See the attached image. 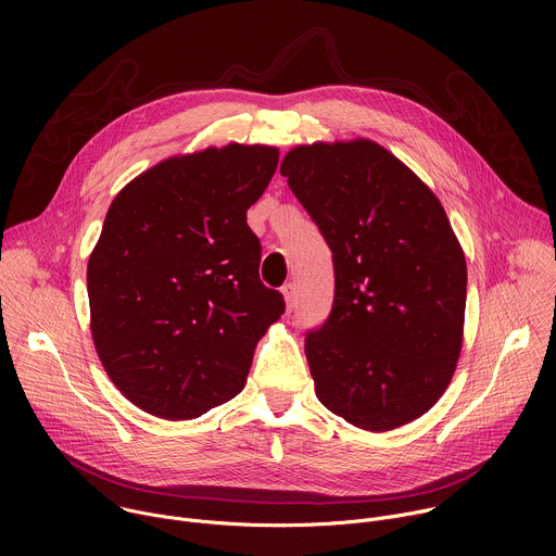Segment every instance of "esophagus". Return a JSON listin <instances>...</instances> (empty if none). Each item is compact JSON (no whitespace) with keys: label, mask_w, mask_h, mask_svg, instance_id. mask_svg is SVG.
<instances>
[{"label":"esophagus","mask_w":556,"mask_h":556,"mask_svg":"<svg viewBox=\"0 0 556 556\" xmlns=\"http://www.w3.org/2000/svg\"><path fill=\"white\" fill-rule=\"evenodd\" d=\"M281 292H283V299H286V309H288V312H292V309L296 307V294H294V283H286V286L281 288Z\"/></svg>","instance_id":"1"}]
</instances>
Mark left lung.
<instances>
[{
    "instance_id": "1",
    "label": "left lung",
    "mask_w": 556,
    "mask_h": 556,
    "mask_svg": "<svg viewBox=\"0 0 556 556\" xmlns=\"http://www.w3.org/2000/svg\"><path fill=\"white\" fill-rule=\"evenodd\" d=\"M281 176L334 262L332 312L305 334L316 399L376 433L420 418L464 337L466 260L440 200L367 138L299 144Z\"/></svg>"
}]
</instances>
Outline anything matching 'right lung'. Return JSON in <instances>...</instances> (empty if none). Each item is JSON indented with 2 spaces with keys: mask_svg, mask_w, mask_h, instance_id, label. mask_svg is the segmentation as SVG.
Returning <instances> with one entry per match:
<instances>
[{
  "mask_svg": "<svg viewBox=\"0 0 556 556\" xmlns=\"http://www.w3.org/2000/svg\"><path fill=\"white\" fill-rule=\"evenodd\" d=\"M279 149L230 142L153 165L110 204L88 262L90 328L118 391L193 420L247 384L257 341L286 309L260 281L247 211Z\"/></svg>",
  "mask_w": 556,
  "mask_h": 556,
  "instance_id": "add662e5",
  "label": "right lung"
}]
</instances>
